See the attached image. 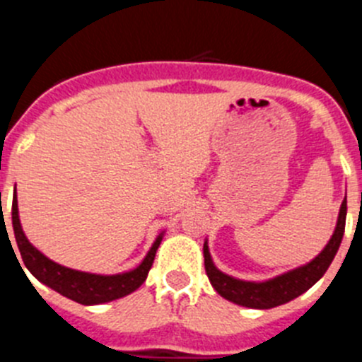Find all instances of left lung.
Masks as SVG:
<instances>
[{
	"mask_svg": "<svg viewBox=\"0 0 362 362\" xmlns=\"http://www.w3.org/2000/svg\"><path fill=\"white\" fill-rule=\"evenodd\" d=\"M344 223H346V198L341 204L335 230L332 234L330 242L325 245V249L307 265L288 270L285 274H279L272 279L243 281V279H236L229 274H223L221 270L214 267L207 242L204 243L205 272H207V278H209L211 285L214 286V291L221 298H226L227 301H233L247 308H259V310L279 307V305H285V303L301 296L303 292H307L312 285H315L319 279L323 278L332 259L335 258V254L339 250L341 242H343Z\"/></svg>",
	"mask_w": 362,
	"mask_h": 362,
	"instance_id": "1",
	"label": "left lung"
}]
</instances>
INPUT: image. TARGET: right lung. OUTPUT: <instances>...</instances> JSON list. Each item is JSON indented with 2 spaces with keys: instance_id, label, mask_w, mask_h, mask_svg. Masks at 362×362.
<instances>
[{
  "instance_id": "add662e5",
  "label": "right lung",
  "mask_w": 362,
  "mask_h": 362,
  "mask_svg": "<svg viewBox=\"0 0 362 362\" xmlns=\"http://www.w3.org/2000/svg\"><path fill=\"white\" fill-rule=\"evenodd\" d=\"M12 227H14L16 243H18V249L21 252L23 263L30 270V274L47 286H50L52 291L59 292L61 296L71 299V301L81 303V305H100V303L124 298V296L136 291L148 278L155 254H157L158 245H160L162 238H164V233L158 234L157 240L153 242L151 249L146 254V258L142 259V263L136 269L122 272V274L104 276L68 269V267L48 259L41 250L35 249L21 229L18 194L16 193L14 200H12Z\"/></svg>"
}]
</instances>
